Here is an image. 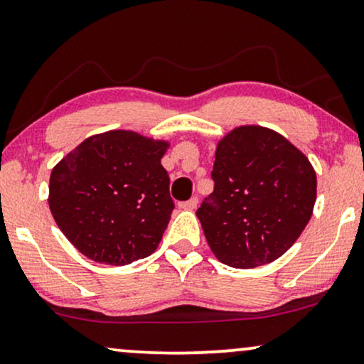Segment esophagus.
<instances>
[{
	"label": "esophagus",
	"instance_id": "esophagus-1",
	"mask_svg": "<svg viewBox=\"0 0 364 364\" xmlns=\"http://www.w3.org/2000/svg\"><path fill=\"white\" fill-rule=\"evenodd\" d=\"M178 207H181V209H183V210L196 209V207H197V197H192V199L187 200V202H181V204H178Z\"/></svg>",
	"mask_w": 364,
	"mask_h": 364
}]
</instances>
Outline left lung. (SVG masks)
Segmentation results:
<instances>
[{
  "mask_svg": "<svg viewBox=\"0 0 364 364\" xmlns=\"http://www.w3.org/2000/svg\"><path fill=\"white\" fill-rule=\"evenodd\" d=\"M214 192L197 209L210 251L237 269L264 266L296 242L316 202L308 157L277 132L235 127L219 140Z\"/></svg>",
  "mask_w": 364,
  "mask_h": 364,
  "instance_id": "obj_1",
  "label": "left lung"
}]
</instances>
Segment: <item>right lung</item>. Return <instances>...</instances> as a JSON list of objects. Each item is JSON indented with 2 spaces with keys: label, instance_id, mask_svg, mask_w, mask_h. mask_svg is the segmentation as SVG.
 I'll use <instances>...</instances> for the list:
<instances>
[{
  "label": "right lung",
  "instance_id": "right-lung-1",
  "mask_svg": "<svg viewBox=\"0 0 364 364\" xmlns=\"http://www.w3.org/2000/svg\"><path fill=\"white\" fill-rule=\"evenodd\" d=\"M168 147L167 140L108 130L85 139L55 165L51 215L83 256L125 266L159 247L173 210L171 178L160 164Z\"/></svg>",
  "mask_w": 364,
  "mask_h": 364
}]
</instances>
